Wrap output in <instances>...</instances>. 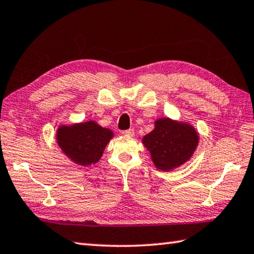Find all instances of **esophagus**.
Wrapping results in <instances>:
<instances>
[{
    "instance_id": "obj_1",
    "label": "esophagus",
    "mask_w": 254,
    "mask_h": 254,
    "mask_svg": "<svg viewBox=\"0 0 254 254\" xmlns=\"http://www.w3.org/2000/svg\"><path fill=\"white\" fill-rule=\"evenodd\" d=\"M122 134L127 135V136H132L133 134H134V130H132V128H128V130H124V131H122Z\"/></svg>"
}]
</instances>
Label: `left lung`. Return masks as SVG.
Returning <instances> with one entry per match:
<instances>
[{
    "label": "left lung",
    "instance_id": "1",
    "mask_svg": "<svg viewBox=\"0 0 254 254\" xmlns=\"http://www.w3.org/2000/svg\"><path fill=\"white\" fill-rule=\"evenodd\" d=\"M142 142L155 167L170 171L191 158L199 143V135L190 124L167 118L156 120L154 130L143 137Z\"/></svg>",
    "mask_w": 254,
    "mask_h": 254
}]
</instances>
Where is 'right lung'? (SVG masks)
Returning <instances> with one entry per match:
<instances>
[{"instance_id": "1", "label": "right lung", "mask_w": 254, "mask_h": 254, "mask_svg": "<svg viewBox=\"0 0 254 254\" xmlns=\"http://www.w3.org/2000/svg\"><path fill=\"white\" fill-rule=\"evenodd\" d=\"M112 137L110 128L100 127L94 121L60 127L57 132L58 144L64 154L82 167L98 162Z\"/></svg>"}]
</instances>
